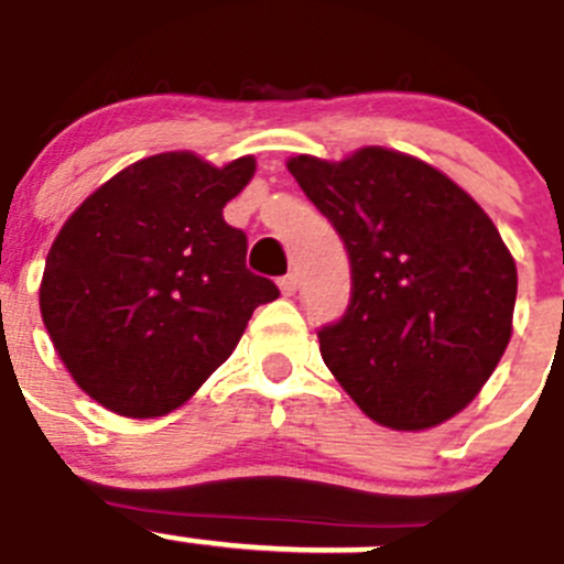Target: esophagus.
Wrapping results in <instances>:
<instances>
[{"label":"esophagus","instance_id":"esophagus-1","mask_svg":"<svg viewBox=\"0 0 564 564\" xmlns=\"http://www.w3.org/2000/svg\"><path fill=\"white\" fill-rule=\"evenodd\" d=\"M278 286H281L283 295L292 297L297 292V275H283L281 281H278Z\"/></svg>","mask_w":564,"mask_h":564}]
</instances>
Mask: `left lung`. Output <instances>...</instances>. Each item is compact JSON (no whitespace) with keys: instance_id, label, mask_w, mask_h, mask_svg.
Segmentation results:
<instances>
[{"instance_id":"obj_1","label":"left lung","mask_w":564,"mask_h":564,"mask_svg":"<svg viewBox=\"0 0 564 564\" xmlns=\"http://www.w3.org/2000/svg\"><path fill=\"white\" fill-rule=\"evenodd\" d=\"M286 166L349 249L351 306L321 332L335 380L386 429L452 420L513 332L517 263L488 213L437 166L389 147Z\"/></svg>"}]
</instances>
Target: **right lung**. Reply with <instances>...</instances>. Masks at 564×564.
<instances>
[{"instance_id":"obj_1","label":"right lung","mask_w":564,"mask_h":564,"mask_svg":"<svg viewBox=\"0 0 564 564\" xmlns=\"http://www.w3.org/2000/svg\"><path fill=\"white\" fill-rule=\"evenodd\" d=\"M254 175L173 150L87 195L58 229L39 310L87 398L121 417L181 409L227 360L252 312L281 292L247 269V235L224 207Z\"/></svg>"}]
</instances>
